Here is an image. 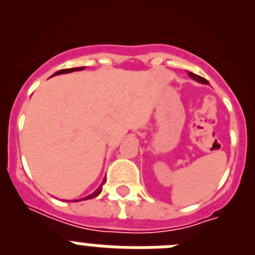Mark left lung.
Wrapping results in <instances>:
<instances>
[{"label": "left lung", "mask_w": 255, "mask_h": 255, "mask_svg": "<svg viewBox=\"0 0 255 255\" xmlns=\"http://www.w3.org/2000/svg\"><path fill=\"white\" fill-rule=\"evenodd\" d=\"M189 76H190L191 79H194L195 82H198V83H202V84H209L208 83V80H206V79L204 78H202V76H199V75H197V74H193V73H190V71H189Z\"/></svg>", "instance_id": "obj_1"}]
</instances>
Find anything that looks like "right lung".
<instances>
[{"label": "right lung", "instance_id": "obj_1", "mask_svg": "<svg viewBox=\"0 0 255 255\" xmlns=\"http://www.w3.org/2000/svg\"><path fill=\"white\" fill-rule=\"evenodd\" d=\"M80 70H84V67H73V69H64V70H60V71H57V73H55L53 75H61V74H69V73H73V71H80ZM52 75V76H53ZM106 182V179H103L102 184L100 185V188L97 189L96 191H93L92 194L87 195V197L82 198V199H76L74 200V202H79V200H87V199H92V198H96L97 195H100L101 194V191H102V186L103 184Z\"/></svg>", "mask_w": 255, "mask_h": 255}]
</instances>
